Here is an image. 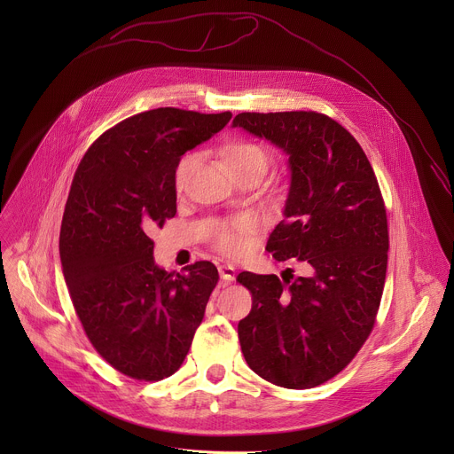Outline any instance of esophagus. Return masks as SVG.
<instances>
[{
    "label": "esophagus",
    "instance_id": "34e87169",
    "mask_svg": "<svg viewBox=\"0 0 454 454\" xmlns=\"http://www.w3.org/2000/svg\"><path fill=\"white\" fill-rule=\"evenodd\" d=\"M235 275H237V271H235V268H233L231 264L223 262V264L219 266V277H221L224 282H233V280H235Z\"/></svg>",
    "mask_w": 454,
    "mask_h": 454
}]
</instances>
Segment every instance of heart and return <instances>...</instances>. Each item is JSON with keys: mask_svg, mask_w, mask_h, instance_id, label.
I'll return each instance as SVG.
<instances>
[{"mask_svg": "<svg viewBox=\"0 0 454 454\" xmlns=\"http://www.w3.org/2000/svg\"><path fill=\"white\" fill-rule=\"evenodd\" d=\"M219 156L228 168V172L235 176H261L266 172L270 165L268 151L253 140H230L219 149ZM193 165V156H184L176 167V186L181 188L188 177V172ZM249 233V223L237 221L233 224H226L217 233V246L221 251L231 256H239L246 249V235Z\"/></svg>", "mask_w": 454, "mask_h": 454, "instance_id": "heart-1", "label": "heart"}]
</instances>
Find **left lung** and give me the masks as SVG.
<instances>
[{
  "label": "left lung",
  "instance_id": "left-lung-1",
  "mask_svg": "<svg viewBox=\"0 0 454 454\" xmlns=\"http://www.w3.org/2000/svg\"><path fill=\"white\" fill-rule=\"evenodd\" d=\"M231 127L289 156L284 221L266 249L309 266L293 281L237 277L253 296L239 321L240 348L262 379L305 390L338 375L373 329L390 246L384 201L361 145L325 114L240 113Z\"/></svg>",
  "mask_w": 454,
  "mask_h": 454
}]
</instances>
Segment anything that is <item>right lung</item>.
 Listing matches in <instances>:
<instances>
[{
    "label": "right lung",
    "instance_id": "1",
    "mask_svg": "<svg viewBox=\"0 0 454 454\" xmlns=\"http://www.w3.org/2000/svg\"><path fill=\"white\" fill-rule=\"evenodd\" d=\"M231 113L158 107L106 131L82 158L60 224V264L95 350L118 372L160 380L184 361L219 280L201 261L184 273L154 262L147 231L176 215V167Z\"/></svg>",
    "mask_w": 454,
    "mask_h": 454
}]
</instances>
